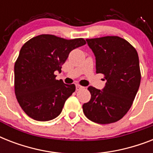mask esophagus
<instances>
[{
    "mask_svg": "<svg viewBox=\"0 0 153 153\" xmlns=\"http://www.w3.org/2000/svg\"><path fill=\"white\" fill-rule=\"evenodd\" d=\"M83 86H80V85H76V91H80L82 89H83Z\"/></svg>",
    "mask_w": 153,
    "mask_h": 153,
    "instance_id": "1",
    "label": "esophagus"
}]
</instances>
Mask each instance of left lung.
I'll return each instance as SVG.
<instances>
[{
  "label": "left lung",
  "instance_id": "8db88e82",
  "mask_svg": "<svg viewBox=\"0 0 153 153\" xmlns=\"http://www.w3.org/2000/svg\"><path fill=\"white\" fill-rule=\"evenodd\" d=\"M96 58V73L106 80L102 91L89 86L91 98L82 105L85 116L98 124L121 120L133 105L140 86L139 57L137 50L119 36L86 39Z\"/></svg>",
  "mask_w": 153,
  "mask_h": 153
}]
</instances>
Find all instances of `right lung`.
I'll return each instance as SVG.
<instances>
[{
	"label": "right lung",
	"instance_id": "right-lung-1",
	"mask_svg": "<svg viewBox=\"0 0 153 153\" xmlns=\"http://www.w3.org/2000/svg\"><path fill=\"white\" fill-rule=\"evenodd\" d=\"M86 44L82 38L66 39L54 35L35 36L22 46L14 66V89L27 116L47 121L62 112L65 102L75 91L74 84L55 79L70 52Z\"/></svg>",
	"mask_w": 153,
	"mask_h": 153
}]
</instances>
